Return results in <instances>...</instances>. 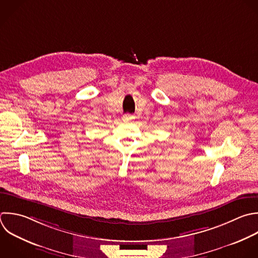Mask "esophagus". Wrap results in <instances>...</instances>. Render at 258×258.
<instances>
[{"label": "esophagus", "instance_id": "esophagus-1", "mask_svg": "<svg viewBox=\"0 0 258 258\" xmlns=\"http://www.w3.org/2000/svg\"><path fill=\"white\" fill-rule=\"evenodd\" d=\"M134 117H133V115H131V114H126V115H124L123 116V121H125V122H128V121H131L132 119H133Z\"/></svg>", "mask_w": 258, "mask_h": 258}]
</instances>
